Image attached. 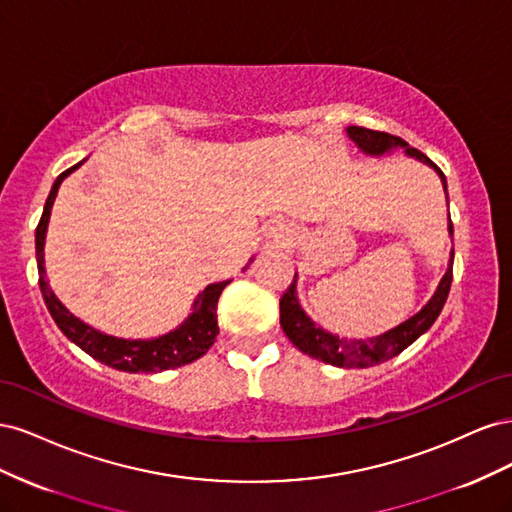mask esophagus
Wrapping results in <instances>:
<instances>
[{
	"label": "esophagus",
	"instance_id": "obj_1",
	"mask_svg": "<svg viewBox=\"0 0 512 512\" xmlns=\"http://www.w3.org/2000/svg\"><path fill=\"white\" fill-rule=\"evenodd\" d=\"M269 239H271L273 245H282V241H284L280 230H271V232H269Z\"/></svg>",
	"mask_w": 512,
	"mask_h": 512
}]
</instances>
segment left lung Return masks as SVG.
Wrapping results in <instances>:
<instances>
[{
  "mask_svg": "<svg viewBox=\"0 0 512 512\" xmlns=\"http://www.w3.org/2000/svg\"><path fill=\"white\" fill-rule=\"evenodd\" d=\"M348 134L363 151L374 153V156H380V153L389 151L393 147H404L408 151V156H414L421 162L429 164L431 168L438 170V175L444 183V192H446V177L442 170L433 164L423 151L408 147L404 138L386 134V132L367 130L361 126H350ZM446 196H448V192H446ZM448 230L453 232V224H448ZM453 258H455V252L451 254V267H448V271L444 273L442 282H440L436 294L431 297V301L416 316H412L404 324H399V327L391 329L389 333H382V335L371 337V339H363V342L361 339H350L348 342V339H339L327 331H322L320 327H316V322L312 318H307L303 309L299 307L297 288H294L297 286V280H292V284L284 290L282 299H280V324L290 342L301 352H305L307 356H312V359H320V361L335 365V367H371V365L384 363V361L393 359V356H397L399 352H404L412 342H416V339L421 337L440 316L448 292H451Z\"/></svg>",
  "mask_w": 512,
  "mask_h": 512,
  "instance_id": "obj_1",
  "label": "left lung"
}]
</instances>
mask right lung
I'll return each instance as SVG.
<instances>
[{"label":"right lung","instance_id":"right-lung-1","mask_svg":"<svg viewBox=\"0 0 512 512\" xmlns=\"http://www.w3.org/2000/svg\"><path fill=\"white\" fill-rule=\"evenodd\" d=\"M81 164L83 162L74 164L72 168L64 170V173L55 179L49 198H46L44 203L42 218L36 226V260H38L40 290H42V299L46 307H49L53 320L57 322V327L81 350H85L89 356H94L96 361L121 371H132V374H136V371L175 369L200 359V356L213 346L215 337L220 333L218 301H220L222 290L230 282H218V284L207 286L203 292H200V297L194 305L196 307L194 314L185 320V324H181V327L173 333H168L160 339H147V342H143V339H136V342H130V339H117L87 327L85 322L74 318L68 309L59 303L49 284H46V273H44L46 224H49V215H51L55 194L59 190V183Z\"/></svg>","mask_w":512,"mask_h":512}]
</instances>
